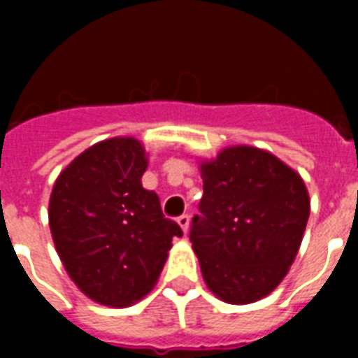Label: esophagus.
<instances>
[{
	"instance_id": "34e87169",
	"label": "esophagus",
	"mask_w": 358,
	"mask_h": 358,
	"mask_svg": "<svg viewBox=\"0 0 358 358\" xmlns=\"http://www.w3.org/2000/svg\"><path fill=\"white\" fill-rule=\"evenodd\" d=\"M176 223L180 224V229L184 230V234L189 230V215H180L178 219H176Z\"/></svg>"
}]
</instances>
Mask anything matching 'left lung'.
Listing matches in <instances>:
<instances>
[{"instance_id":"1","label":"left lung","mask_w":358,"mask_h":358,"mask_svg":"<svg viewBox=\"0 0 358 358\" xmlns=\"http://www.w3.org/2000/svg\"><path fill=\"white\" fill-rule=\"evenodd\" d=\"M204 195L191 241L213 295L230 305L264 299L294 264L310 215L297 171L256 146H227L201 165Z\"/></svg>"}]
</instances>
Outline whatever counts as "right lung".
Instances as JSON below:
<instances>
[{
	"instance_id": "right-lung-1",
	"label": "right lung",
	"mask_w": 358,
	"mask_h": 358,
	"mask_svg": "<svg viewBox=\"0 0 358 358\" xmlns=\"http://www.w3.org/2000/svg\"><path fill=\"white\" fill-rule=\"evenodd\" d=\"M148 167L135 137L100 141L74 157L53 184L50 230L72 282L100 305L141 301L162 273L178 224L143 187Z\"/></svg>"
}]
</instances>
